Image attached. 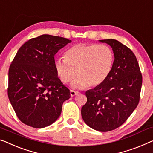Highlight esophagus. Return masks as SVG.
Here are the masks:
<instances>
[{"instance_id":"1","label":"esophagus","mask_w":153,"mask_h":153,"mask_svg":"<svg viewBox=\"0 0 153 153\" xmlns=\"http://www.w3.org/2000/svg\"><path fill=\"white\" fill-rule=\"evenodd\" d=\"M78 93H79L77 92V91H74V90H71L70 91V95H71V97L75 96V95H77Z\"/></svg>"}]
</instances>
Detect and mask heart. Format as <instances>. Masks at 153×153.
I'll return each mask as SVG.
<instances>
[{"label":"heart","mask_w":153,"mask_h":153,"mask_svg":"<svg viewBox=\"0 0 153 153\" xmlns=\"http://www.w3.org/2000/svg\"><path fill=\"white\" fill-rule=\"evenodd\" d=\"M114 63V53L110 47L95 43H79L69 48L65 58H58L54 65L61 81L67 83L77 74L72 83L75 88L97 86L110 76Z\"/></svg>","instance_id":"b5f03b06"}]
</instances>
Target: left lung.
Masks as SVG:
<instances>
[{
  "label": "left lung",
  "mask_w": 153,
  "mask_h": 153,
  "mask_svg": "<svg viewBox=\"0 0 153 153\" xmlns=\"http://www.w3.org/2000/svg\"><path fill=\"white\" fill-rule=\"evenodd\" d=\"M100 42L112 48L113 69L104 83L86 91L87 102L81 114L91 128L107 132L124 124L137 106L142 76L135 54L128 47L114 39Z\"/></svg>",
  "instance_id": "1"
}]
</instances>
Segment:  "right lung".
Listing matches in <instances>:
<instances>
[{
  "label": "right lung",
  "instance_id": "obj_1",
  "mask_svg": "<svg viewBox=\"0 0 153 153\" xmlns=\"http://www.w3.org/2000/svg\"><path fill=\"white\" fill-rule=\"evenodd\" d=\"M71 40L48 34L31 38L18 49L9 69L8 97L17 117L41 128L56 122L70 91L58 78L54 56Z\"/></svg>",
  "mask_w": 153,
  "mask_h": 153
}]
</instances>
